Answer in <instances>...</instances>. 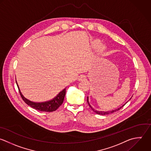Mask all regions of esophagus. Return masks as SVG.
Listing matches in <instances>:
<instances>
[{"label": "esophagus", "instance_id": "esophagus-1", "mask_svg": "<svg viewBox=\"0 0 151 151\" xmlns=\"http://www.w3.org/2000/svg\"><path fill=\"white\" fill-rule=\"evenodd\" d=\"M86 79V76L84 75H81L79 77V81H84Z\"/></svg>", "mask_w": 151, "mask_h": 151}]
</instances>
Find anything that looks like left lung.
<instances>
[{
    "label": "left lung",
    "instance_id": "8db88e82",
    "mask_svg": "<svg viewBox=\"0 0 151 151\" xmlns=\"http://www.w3.org/2000/svg\"><path fill=\"white\" fill-rule=\"evenodd\" d=\"M87 102H88V105H89V106H90V108H91V109L93 110V111H94L96 114H99V115H108V114H112V113H114V112H116V111H118L119 110H120L126 104H125L122 106H121V107H120V108H118V109H115V110H114V111H107V112H102V111H95V110H94L92 108V106L90 105V104H89V101H88V97H87Z\"/></svg>",
    "mask_w": 151,
    "mask_h": 151
}]
</instances>
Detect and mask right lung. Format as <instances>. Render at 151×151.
Masks as SVG:
<instances>
[{
	"mask_svg": "<svg viewBox=\"0 0 151 151\" xmlns=\"http://www.w3.org/2000/svg\"><path fill=\"white\" fill-rule=\"evenodd\" d=\"M17 86L20 96L22 97L23 101L27 105L33 108V109L39 111H42V112H53L56 111L62 104L64 100L65 96V93H66V88H65L53 99L47 102H45L37 103V102H33L30 101L28 99H26L21 93L17 84Z\"/></svg>",
	"mask_w": 151,
	"mask_h": 151,
	"instance_id": "obj_1",
	"label": "right lung"
}]
</instances>
